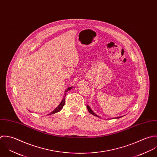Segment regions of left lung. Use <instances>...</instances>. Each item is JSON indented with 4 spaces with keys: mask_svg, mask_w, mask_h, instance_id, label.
<instances>
[{
    "mask_svg": "<svg viewBox=\"0 0 157 157\" xmlns=\"http://www.w3.org/2000/svg\"><path fill=\"white\" fill-rule=\"evenodd\" d=\"M87 109H88V111L89 112V113H90L91 114H92L93 115H94L95 117H98L100 118L99 116H98V115H96L94 112V111H92V110L90 109V107H89V105H87ZM122 117H123V116H122ZM115 117V118H112V119H118V118H121V117Z\"/></svg>",
    "mask_w": 157,
    "mask_h": 157,
    "instance_id": "8db88e82",
    "label": "left lung"
}]
</instances>
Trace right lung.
I'll return each mask as SVG.
<instances>
[{
  "label": "right lung",
  "instance_id": "add662e5",
  "mask_svg": "<svg viewBox=\"0 0 157 157\" xmlns=\"http://www.w3.org/2000/svg\"><path fill=\"white\" fill-rule=\"evenodd\" d=\"M72 88H73V87H68V88H67V90H65V92H64V96H63V100L61 101V103L59 104V105L53 110V111H52L51 113H50L48 115H52V114H54V113H57V112H59V111H61V109H63V106L64 105V104H65V95H66V94H67V92H68L70 90H71Z\"/></svg>",
  "mask_w": 157,
  "mask_h": 157
}]
</instances>
